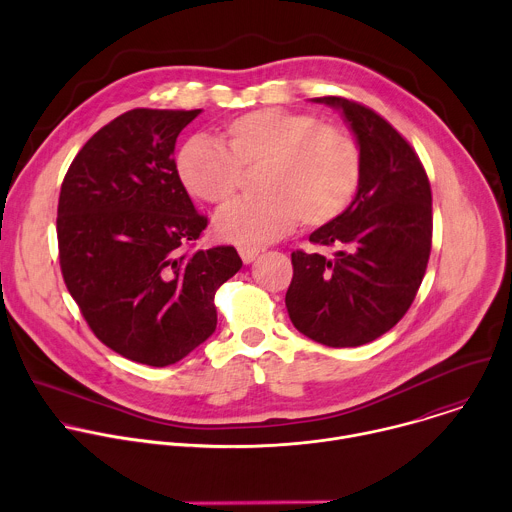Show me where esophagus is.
I'll return each mask as SVG.
<instances>
[{"mask_svg":"<svg viewBox=\"0 0 512 512\" xmlns=\"http://www.w3.org/2000/svg\"><path fill=\"white\" fill-rule=\"evenodd\" d=\"M259 249H255V247H241L239 249V255H241V259H243V263H253L257 257H259Z\"/></svg>","mask_w":512,"mask_h":512,"instance_id":"1","label":"esophagus"}]
</instances>
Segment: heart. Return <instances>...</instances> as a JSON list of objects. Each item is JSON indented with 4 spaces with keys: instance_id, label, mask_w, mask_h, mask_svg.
I'll return each mask as SVG.
<instances>
[{
    "instance_id": "1",
    "label": "heart",
    "mask_w": 512,
    "mask_h": 512,
    "mask_svg": "<svg viewBox=\"0 0 512 512\" xmlns=\"http://www.w3.org/2000/svg\"><path fill=\"white\" fill-rule=\"evenodd\" d=\"M225 149L208 137L186 141L176 156L184 188L208 202L225 204L241 186L243 170L259 166L261 194L225 206L214 218L218 239L269 245L302 221L324 225L342 214L360 180V152L354 137L324 125L312 113L265 107L227 123Z\"/></svg>"
}]
</instances>
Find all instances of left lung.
<instances>
[{
    "instance_id": "left-lung-1",
    "label": "left lung",
    "mask_w": 512,
    "mask_h": 512,
    "mask_svg": "<svg viewBox=\"0 0 512 512\" xmlns=\"http://www.w3.org/2000/svg\"><path fill=\"white\" fill-rule=\"evenodd\" d=\"M338 109L356 137L360 180L348 208L310 235L334 257L291 253L285 294L291 324L332 348L373 342L409 310L431 251V188L411 145L381 115L342 97Z\"/></svg>"
}]
</instances>
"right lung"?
<instances>
[{
  "mask_svg": "<svg viewBox=\"0 0 512 512\" xmlns=\"http://www.w3.org/2000/svg\"><path fill=\"white\" fill-rule=\"evenodd\" d=\"M200 109H133L72 160L58 200L60 269L95 336L168 367L216 330L214 294L243 265L235 247L184 253L206 229L174 148Z\"/></svg>",
  "mask_w": 512,
  "mask_h": 512,
  "instance_id": "1",
  "label": "right lung"
}]
</instances>
